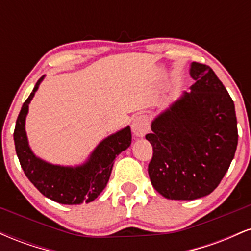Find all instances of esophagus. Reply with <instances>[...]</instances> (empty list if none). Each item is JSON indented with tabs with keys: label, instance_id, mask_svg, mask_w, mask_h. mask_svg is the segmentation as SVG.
Segmentation results:
<instances>
[{
	"label": "esophagus",
	"instance_id": "obj_1",
	"mask_svg": "<svg viewBox=\"0 0 251 251\" xmlns=\"http://www.w3.org/2000/svg\"><path fill=\"white\" fill-rule=\"evenodd\" d=\"M132 132L137 138H143L145 137V134L149 132L150 128V120L149 118L144 114L137 116L132 122Z\"/></svg>",
	"mask_w": 251,
	"mask_h": 251
}]
</instances>
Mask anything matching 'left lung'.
I'll return each instance as SVG.
<instances>
[{
    "label": "left lung",
    "instance_id": "obj_1",
    "mask_svg": "<svg viewBox=\"0 0 251 251\" xmlns=\"http://www.w3.org/2000/svg\"><path fill=\"white\" fill-rule=\"evenodd\" d=\"M191 92H183L152 120L149 176L155 191L175 201L211 194L237 149L235 105L215 72L191 62Z\"/></svg>",
    "mask_w": 251,
    "mask_h": 251
}]
</instances>
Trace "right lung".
<instances>
[{"instance_id":"add662e5","label":"right lung","mask_w":251,"mask_h":251,"mask_svg":"<svg viewBox=\"0 0 251 251\" xmlns=\"http://www.w3.org/2000/svg\"><path fill=\"white\" fill-rule=\"evenodd\" d=\"M43 79L45 75L34 86L16 120L14 143L21 168L31 184L43 196L56 203L76 205L93 201L107 185L114 159L131 145V128L126 126L103 138L81 164L72 166L46 162L30 149L25 132L29 103Z\"/></svg>"}]
</instances>
